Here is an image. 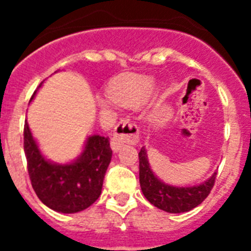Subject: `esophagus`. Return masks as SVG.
Wrapping results in <instances>:
<instances>
[{"mask_svg":"<svg viewBox=\"0 0 251 251\" xmlns=\"http://www.w3.org/2000/svg\"><path fill=\"white\" fill-rule=\"evenodd\" d=\"M139 139V129L137 124L129 119H122L114 128V133L110 139V147L113 151H119L126 143L136 145Z\"/></svg>","mask_w":251,"mask_h":251,"instance_id":"esophagus-1","label":"esophagus"}]
</instances>
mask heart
<instances>
[{"label": "heart", "mask_w": 251, "mask_h": 251, "mask_svg": "<svg viewBox=\"0 0 251 251\" xmlns=\"http://www.w3.org/2000/svg\"><path fill=\"white\" fill-rule=\"evenodd\" d=\"M154 88V80L148 76H122L109 88V97L114 103L124 106H136L147 98ZM101 106H109L108 100L99 101Z\"/></svg>", "instance_id": "obj_1"}]
</instances>
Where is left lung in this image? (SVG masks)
Masks as SVG:
<instances>
[{
  "label": "left lung",
  "mask_w": 251,
  "mask_h": 251,
  "mask_svg": "<svg viewBox=\"0 0 251 251\" xmlns=\"http://www.w3.org/2000/svg\"><path fill=\"white\" fill-rule=\"evenodd\" d=\"M139 157V183L143 195L156 207L171 214L187 212L200 205L214 187L216 172L201 185L191 187H177L166 185L157 178L148 163L147 151L142 147Z\"/></svg>",
  "instance_id": "8db88e82"
}]
</instances>
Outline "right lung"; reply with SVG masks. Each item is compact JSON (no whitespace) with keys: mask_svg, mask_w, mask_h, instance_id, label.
<instances>
[{"mask_svg":"<svg viewBox=\"0 0 251 251\" xmlns=\"http://www.w3.org/2000/svg\"><path fill=\"white\" fill-rule=\"evenodd\" d=\"M24 150L31 185L44 205L57 212L75 214L98 200L106 168L112 159L108 137L97 134L89 137L83 153L74 162L59 165L48 161L41 154L26 121Z\"/></svg>","mask_w":251,"mask_h":251,"instance_id":"right-lung-1","label":"right lung"}]
</instances>
